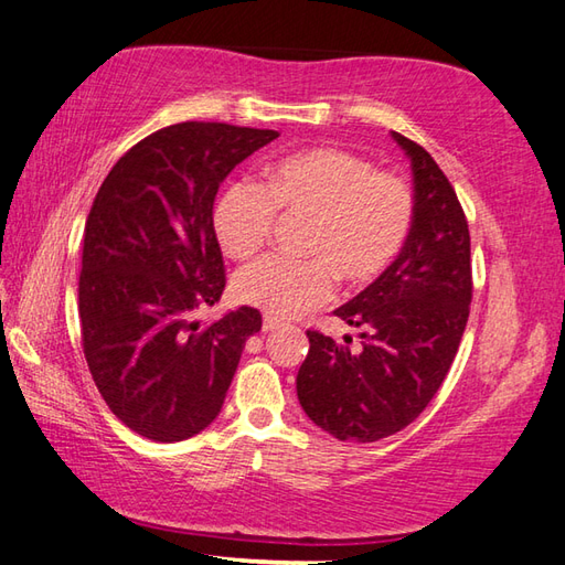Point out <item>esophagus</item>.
I'll return each instance as SVG.
<instances>
[{"label": "esophagus", "mask_w": 565, "mask_h": 565, "mask_svg": "<svg viewBox=\"0 0 565 565\" xmlns=\"http://www.w3.org/2000/svg\"><path fill=\"white\" fill-rule=\"evenodd\" d=\"M282 321L280 319H273V317H266V319H263V331H266V333H270V331H278V329H282Z\"/></svg>", "instance_id": "obj_1"}]
</instances>
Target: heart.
<instances>
[{
    "mask_svg": "<svg viewBox=\"0 0 565 565\" xmlns=\"http://www.w3.org/2000/svg\"><path fill=\"white\" fill-rule=\"evenodd\" d=\"M275 212L311 220L309 260L263 258L234 278L242 305L290 319L329 302L335 278L348 287L372 285L388 270L413 227V191L396 173L335 147L305 149L268 169L266 183H232L212 210V230L224 254L248 260L268 244Z\"/></svg>",
    "mask_w": 565,
    "mask_h": 565,
    "instance_id": "b5f03b06",
    "label": "heart"
}]
</instances>
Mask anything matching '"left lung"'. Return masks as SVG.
I'll return each instance as SVG.
<instances>
[{
	"mask_svg": "<svg viewBox=\"0 0 565 565\" xmlns=\"http://www.w3.org/2000/svg\"><path fill=\"white\" fill-rule=\"evenodd\" d=\"M411 159L413 227L382 278L333 315L362 331L360 348L307 331L297 372L307 416L338 440L377 443L404 430L443 386L467 329L471 236L467 215L435 159L392 132Z\"/></svg>",
	"mask_w": 565,
	"mask_h": 565,
	"instance_id": "left-lung-1",
	"label": "left lung"
}]
</instances>
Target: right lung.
I'll use <instances>...</instances> for the list:
<instances>
[{
	"instance_id": "obj_1",
	"label": "right lung",
	"mask_w": 565,
	"mask_h": 565,
	"mask_svg": "<svg viewBox=\"0 0 565 565\" xmlns=\"http://www.w3.org/2000/svg\"><path fill=\"white\" fill-rule=\"evenodd\" d=\"M278 132L179 122L125 152L84 227V358L113 416L154 443H181L217 418L260 311L220 302L224 260L212 205L227 173Z\"/></svg>"
}]
</instances>
